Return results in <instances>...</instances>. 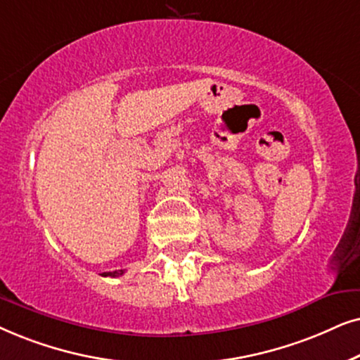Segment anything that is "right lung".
I'll list each match as a JSON object with an SVG mask.
<instances>
[{
	"label": "right lung",
	"mask_w": 360,
	"mask_h": 360,
	"mask_svg": "<svg viewBox=\"0 0 360 360\" xmlns=\"http://www.w3.org/2000/svg\"><path fill=\"white\" fill-rule=\"evenodd\" d=\"M123 270H120V271H105V273H102V276H120V275H123Z\"/></svg>",
	"instance_id": "1"
}]
</instances>
